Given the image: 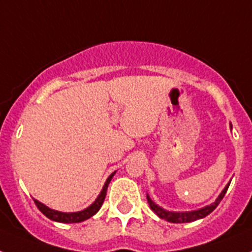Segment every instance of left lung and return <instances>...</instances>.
<instances>
[{
  "instance_id": "1",
  "label": "left lung",
  "mask_w": 252,
  "mask_h": 252,
  "mask_svg": "<svg viewBox=\"0 0 252 252\" xmlns=\"http://www.w3.org/2000/svg\"><path fill=\"white\" fill-rule=\"evenodd\" d=\"M232 127V126H231ZM231 180L227 183V186L224 187L223 190L220 193L216 201L213 203L208 204V206H204L202 208L194 209V211H188V212H173V211H168V209H164L162 207H160L159 204H157L155 202L151 201V198L149 197V194H146V198H148V203L150 206L151 211H153L158 217H160L161 220H165V221L171 222V223H186V222H193L197 221V220H201V218H204L206 216H208L209 213L213 212L216 209V207L220 204V202L222 201V198L226 194L227 189L230 187Z\"/></svg>"
}]
</instances>
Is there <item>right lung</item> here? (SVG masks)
<instances>
[{
	"label": "right lung",
	"instance_id": "1",
	"mask_svg": "<svg viewBox=\"0 0 252 252\" xmlns=\"http://www.w3.org/2000/svg\"><path fill=\"white\" fill-rule=\"evenodd\" d=\"M115 174H116V171H113L112 174L107 178L106 183H104L103 188H102L98 197L95 198V201L93 202L91 206L82 209V211H78V212H60V211H55V209L53 208H49L48 206H45L44 203L39 202L37 199H34V201L35 203H36L37 208H39L40 211L46 216V217L50 218L51 221L62 222V223H78V222H83L86 221V220H88V218L92 217V216H94L95 213L99 211V208H101L102 204H103L104 202V198H106L108 184H110L111 179H112Z\"/></svg>",
	"mask_w": 252,
	"mask_h": 252
}]
</instances>
